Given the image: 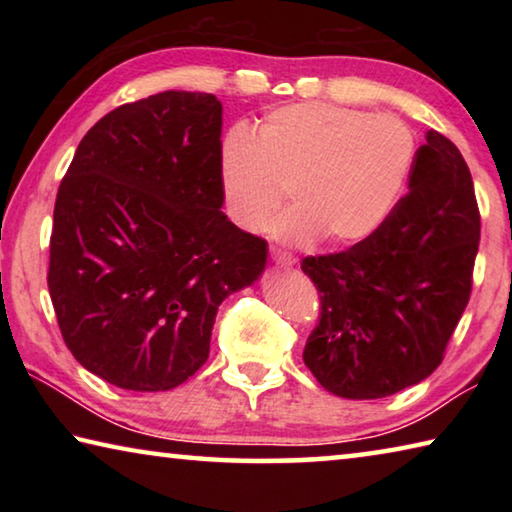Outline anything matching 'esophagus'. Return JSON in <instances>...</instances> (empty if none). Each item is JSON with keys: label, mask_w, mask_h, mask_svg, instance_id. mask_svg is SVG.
<instances>
[{"label": "esophagus", "mask_w": 512, "mask_h": 512, "mask_svg": "<svg viewBox=\"0 0 512 512\" xmlns=\"http://www.w3.org/2000/svg\"><path fill=\"white\" fill-rule=\"evenodd\" d=\"M271 257H273V262L277 264V266H284V268H291V266H296V257L293 255H289V253H282V250H271Z\"/></svg>", "instance_id": "obj_1"}]
</instances>
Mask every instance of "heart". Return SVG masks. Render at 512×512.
Wrapping results in <instances>:
<instances>
[{"mask_svg":"<svg viewBox=\"0 0 512 512\" xmlns=\"http://www.w3.org/2000/svg\"><path fill=\"white\" fill-rule=\"evenodd\" d=\"M415 158L413 131L393 115L291 103L268 112L257 135L235 126L223 137V205L232 223L257 230L289 187L293 210L273 223V235L293 244L318 237L327 248H348L388 221Z\"/></svg>","mask_w":512,"mask_h":512,"instance_id":"obj_1","label":"heart"}]
</instances>
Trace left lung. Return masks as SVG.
<instances>
[{
	"label": "left lung",
	"instance_id": "1",
	"mask_svg": "<svg viewBox=\"0 0 512 512\" xmlns=\"http://www.w3.org/2000/svg\"><path fill=\"white\" fill-rule=\"evenodd\" d=\"M424 137L409 192L375 235L302 259L323 307L302 359L325 391L348 400L427 379L470 300L481 237L472 176L445 135Z\"/></svg>",
	"mask_w": 512,
	"mask_h": 512
}]
</instances>
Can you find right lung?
<instances>
[{"mask_svg": "<svg viewBox=\"0 0 512 512\" xmlns=\"http://www.w3.org/2000/svg\"><path fill=\"white\" fill-rule=\"evenodd\" d=\"M223 106L167 90L83 137L54 207L49 296L67 348L126 391H171L207 361L216 311L266 268L221 212Z\"/></svg>", "mask_w": 512, "mask_h": 512, "instance_id": "add662e5", "label": "right lung"}]
</instances>
